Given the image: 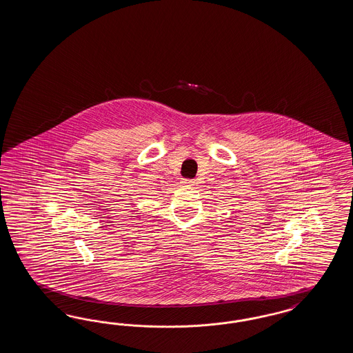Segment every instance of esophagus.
<instances>
[{
	"mask_svg": "<svg viewBox=\"0 0 353 353\" xmlns=\"http://www.w3.org/2000/svg\"><path fill=\"white\" fill-rule=\"evenodd\" d=\"M181 183L186 185V186H192V185L195 183V181H194L192 179H182Z\"/></svg>",
	"mask_w": 353,
	"mask_h": 353,
	"instance_id": "1",
	"label": "esophagus"
}]
</instances>
